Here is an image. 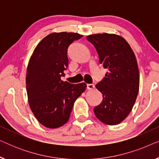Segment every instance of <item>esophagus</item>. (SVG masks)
I'll list each match as a JSON object with an SVG mask.
<instances>
[{
    "label": "esophagus",
    "instance_id": "34e87169",
    "mask_svg": "<svg viewBox=\"0 0 159 159\" xmlns=\"http://www.w3.org/2000/svg\"><path fill=\"white\" fill-rule=\"evenodd\" d=\"M95 88V84H87V88L88 89V90H92Z\"/></svg>",
    "mask_w": 159,
    "mask_h": 159
}]
</instances>
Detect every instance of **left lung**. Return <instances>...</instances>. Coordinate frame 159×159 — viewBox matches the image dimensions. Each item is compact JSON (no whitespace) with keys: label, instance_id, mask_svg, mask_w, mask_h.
<instances>
[{"label":"left lung","instance_id":"left-lung-1","mask_svg":"<svg viewBox=\"0 0 159 159\" xmlns=\"http://www.w3.org/2000/svg\"><path fill=\"white\" fill-rule=\"evenodd\" d=\"M87 40L96 49L100 64L108 69L95 85L103 101L94 108L95 115L106 125H118L129 115L138 94L140 75L135 56L127 41L117 34H91Z\"/></svg>","mask_w":159,"mask_h":159}]
</instances>
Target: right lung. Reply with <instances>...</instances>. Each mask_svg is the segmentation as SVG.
Instances as JSON below:
<instances>
[{"mask_svg":"<svg viewBox=\"0 0 159 159\" xmlns=\"http://www.w3.org/2000/svg\"><path fill=\"white\" fill-rule=\"evenodd\" d=\"M82 37L73 32H54L43 39L30 58L26 77L28 101L41 125L58 128L68 121L74 103L87 88L84 82H64L69 64L67 49Z\"/></svg>","mask_w":159,"mask_h":159,"instance_id":"obj_1","label":"right lung"}]
</instances>
